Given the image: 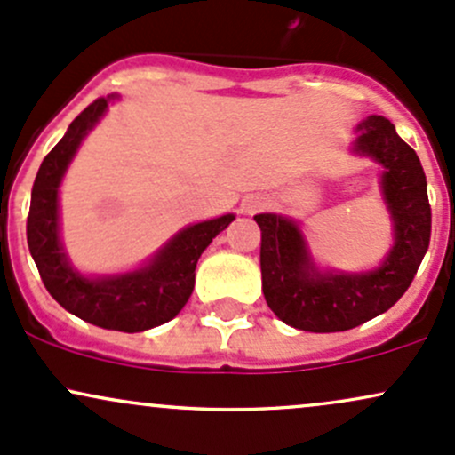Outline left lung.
Listing matches in <instances>:
<instances>
[{"mask_svg":"<svg viewBox=\"0 0 455 455\" xmlns=\"http://www.w3.org/2000/svg\"><path fill=\"white\" fill-rule=\"evenodd\" d=\"M355 150L385 167L382 193L393 217L395 244L380 268L363 275L318 273L294 221L279 214L253 217L262 229L264 299L275 315L294 329L335 333L385 314L412 283L430 247L432 208L417 152L382 116L361 122Z\"/></svg>","mask_w":455,"mask_h":455,"instance_id":"1","label":"left lung"}]
</instances>
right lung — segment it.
Returning a JSON list of instances; mask_svg holds the SVG:
<instances>
[{"instance_id": "right-lung-1", "label": "right lung", "mask_w": 455, "mask_h": 455, "mask_svg": "<svg viewBox=\"0 0 455 455\" xmlns=\"http://www.w3.org/2000/svg\"><path fill=\"white\" fill-rule=\"evenodd\" d=\"M116 94L100 96L70 122L68 131L44 156L32 187L28 247L49 294L76 318L100 329L140 333L159 326L187 305L196 285V267L204 249L234 221V214L182 229L146 268L120 277L88 279L70 268L58 236V187L76 148L105 114Z\"/></svg>"}]
</instances>
